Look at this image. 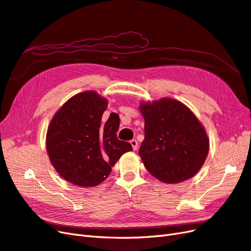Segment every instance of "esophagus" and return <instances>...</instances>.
<instances>
[{"instance_id": "obj_1", "label": "esophagus", "mask_w": 251, "mask_h": 251, "mask_svg": "<svg viewBox=\"0 0 251 251\" xmlns=\"http://www.w3.org/2000/svg\"><path fill=\"white\" fill-rule=\"evenodd\" d=\"M130 142H131V146H132L133 150H134V151L137 150V148H138V141L136 140V139H132Z\"/></svg>"}]
</instances>
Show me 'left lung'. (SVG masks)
Wrapping results in <instances>:
<instances>
[{"label": "left lung", "instance_id": "8db88e82", "mask_svg": "<svg viewBox=\"0 0 251 251\" xmlns=\"http://www.w3.org/2000/svg\"><path fill=\"white\" fill-rule=\"evenodd\" d=\"M140 112L144 140L139 156L149 173L171 184L194 177L209 150L206 132L195 114L172 98L142 102Z\"/></svg>", "mask_w": 251, "mask_h": 251}]
</instances>
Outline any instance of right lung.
I'll list each match as a JSON object with an SVG mask.
<instances>
[{"label": "right lung", "instance_id": "right-lung-1", "mask_svg": "<svg viewBox=\"0 0 251 251\" xmlns=\"http://www.w3.org/2000/svg\"><path fill=\"white\" fill-rule=\"evenodd\" d=\"M108 100L94 91L74 95L53 116L46 137L52 165L66 181L92 187L108 178L121 155L133 151L117 138L119 116L112 113L102 125Z\"/></svg>", "mask_w": 251, "mask_h": 251}]
</instances>
